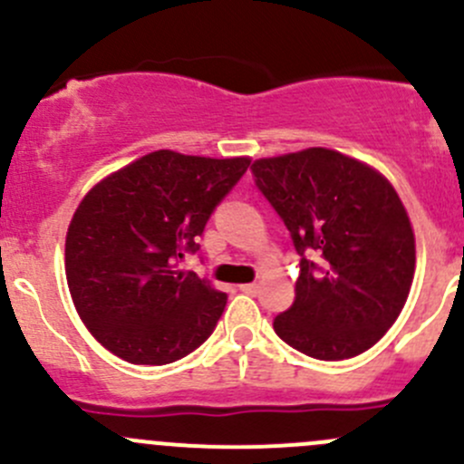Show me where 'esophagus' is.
<instances>
[{"label":"esophagus","mask_w":464,"mask_h":464,"mask_svg":"<svg viewBox=\"0 0 464 464\" xmlns=\"http://www.w3.org/2000/svg\"><path fill=\"white\" fill-rule=\"evenodd\" d=\"M240 289L245 294H251V296H254V294H258V283H246V285H240Z\"/></svg>","instance_id":"esophagus-1"}]
</instances>
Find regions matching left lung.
<instances>
[{"label":"left lung","mask_w":464,"mask_h":464,"mask_svg":"<svg viewBox=\"0 0 464 464\" xmlns=\"http://www.w3.org/2000/svg\"><path fill=\"white\" fill-rule=\"evenodd\" d=\"M251 170L301 256L296 301L276 316V334L321 362L366 353L397 321L415 274L413 227L397 190L330 148L256 159Z\"/></svg>","instance_id":"obj_1"}]
</instances>
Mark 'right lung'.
Segmentation results:
<instances>
[{
  "label": "right lung",
  "instance_id": "obj_1",
  "mask_svg": "<svg viewBox=\"0 0 464 464\" xmlns=\"http://www.w3.org/2000/svg\"><path fill=\"white\" fill-rule=\"evenodd\" d=\"M249 163L157 150L82 198L64 271L78 316L102 348L123 362L163 366L208 339L227 294L177 269V260L199 249L195 237Z\"/></svg>",
  "mask_w": 464,
  "mask_h": 464
}]
</instances>
